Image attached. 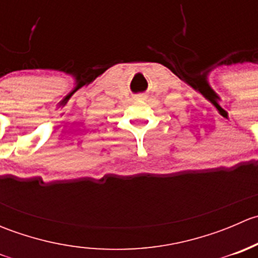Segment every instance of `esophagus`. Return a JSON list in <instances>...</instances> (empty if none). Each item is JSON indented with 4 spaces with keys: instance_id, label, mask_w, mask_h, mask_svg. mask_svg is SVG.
<instances>
[{
    "instance_id": "1",
    "label": "esophagus",
    "mask_w": 258,
    "mask_h": 258,
    "mask_svg": "<svg viewBox=\"0 0 258 258\" xmlns=\"http://www.w3.org/2000/svg\"><path fill=\"white\" fill-rule=\"evenodd\" d=\"M146 97H147V96H146L145 93H141V95H139V96H137V98H139V100H145Z\"/></svg>"
}]
</instances>
